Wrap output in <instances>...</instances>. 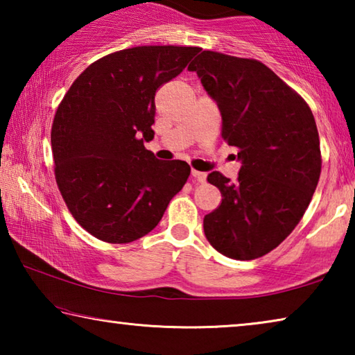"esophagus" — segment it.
<instances>
[{"label":"esophagus","mask_w":355,"mask_h":355,"mask_svg":"<svg viewBox=\"0 0 355 355\" xmlns=\"http://www.w3.org/2000/svg\"><path fill=\"white\" fill-rule=\"evenodd\" d=\"M191 173H192V177H194L199 183H205V182H207V173H205V172H200V171L192 169Z\"/></svg>","instance_id":"1"}]
</instances>
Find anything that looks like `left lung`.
<instances>
[{
  "instance_id": "1",
  "label": "left lung",
  "mask_w": 355,
  "mask_h": 355,
  "mask_svg": "<svg viewBox=\"0 0 355 355\" xmlns=\"http://www.w3.org/2000/svg\"><path fill=\"white\" fill-rule=\"evenodd\" d=\"M220 111L222 137L238 148V182L214 171L222 202L203 218L213 248L254 260L294 230L321 175L320 136L300 95L257 59L202 51L189 64Z\"/></svg>"
}]
</instances>
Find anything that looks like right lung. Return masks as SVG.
Listing matches in <instances>:
<instances>
[{
  "instance_id": "obj_1",
  "label": "right lung",
  "mask_w": 355,
  "mask_h": 355,
  "mask_svg": "<svg viewBox=\"0 0 355 355\" xmlns=\"http://www.w3.org/2000/svg\"><path fill=\"white\" fill-rule=\"evenodd\" d=\"M200 48L148 45L111 53L83 71L58 106L51 150L58 188L84 230L127 244L158 225L191 173L161 161L153 139L155 94Z\"/></svg>"
}]
</instances>
